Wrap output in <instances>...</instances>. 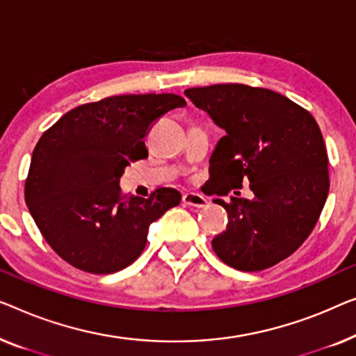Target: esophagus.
I'll use <instances>...</instances> for the list:
<instances>
[{"label": "esophagus", "mask_w": 356, "mask_h": 356, "mask_svg": "<svg viewBox=\"0 0 356 356\" xmlns=\"http://www.w3.org/2000/svg\"><path fill=\"white\" fill-rule=\"evenodd\" d=\"M183 202L184 205H189V207H194V209H204L207 207V199L204 197V195L200 194H195V193H186L183 195Z\"/></svg>", "instance_id": "obj_1"}]
</instances>
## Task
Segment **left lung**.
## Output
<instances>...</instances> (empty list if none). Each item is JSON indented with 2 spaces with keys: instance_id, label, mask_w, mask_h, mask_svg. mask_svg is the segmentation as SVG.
Returning <instances> with one entry per match:
<instances>
[{
  "instance_id": "1",
  "label": "left lung",
  "mask_w": 356,
  "mask_h": 356,
  "mask_svg": "<svg viewBox=\"0 0 356 356\" xmlns=\"http://www.w3.org/2000/svg\"><path fill=\"white\" fill-rule=\"evenodd\" d=\"M184 95L225 130L210 157V193L226 195L244 179L254 193L231 202L213 199L229 216L212 241L215 254L241 271L280 264L310 236L329 193L327 152L316 120L266 88L226 83Z\"/></svg>"
}]
</instances>
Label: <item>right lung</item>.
I'll use <instances>...</instances> for the list:
<instances>
[{
  "label": "right lung",
  "mask_w": 356,
  "mask_h": 356,
  "mask_svg": "<svg viewBox=\"0 0 356 356\" xmlns=\"http://www.w3.org/2000/svg\"><path fill=\"white\" fill-rule=\"evenodd\" d=\"M181 96L123 95L75 107L33 149L25 202L46 242L79 270L109 275L146 247L149 225L181 200L173 188L144 199L122 195L130 162L147 157L143 138L159 117L184 107Z\"/></svg>",
  "instance_id": "1"
}]
</instances>
